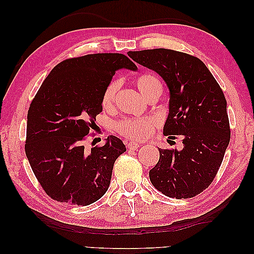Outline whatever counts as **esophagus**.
I'll list each match as a JSON object with an SVG mask.
<instances>
[{
  "mask_svg": "<svg viewBox=\"0 0 254 254\" xmlns=\"http://www.w3.org/2000/svg\"><path fill=\"white\" fill-rule=\"evenodd\" d=\"M127 147L131 149V150H136V149L138 148V143H136V142L130 141V142H128V143H127Z\"/></svg>",
  "mask_w": 254,
  "mask_h": 254,
  "instance_id": "obj_1",
  "label": "esophagus"
}]
</instances>
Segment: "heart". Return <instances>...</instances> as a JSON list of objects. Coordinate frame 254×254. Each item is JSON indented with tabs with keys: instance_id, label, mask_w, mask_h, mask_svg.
<instances>
[{
	"instance_id": "1",
	"label": "heart",
	"mask_w": 254,
	"mask_h": 254,
	"mask_svg": "<svg viewBox=\"0 0 254 254\" xmlns=\"http://www.w3.org/2000/svg\"><path fill=\"white\" fill-rule=\"evenodd\" d=\"M135 83L147 99L155 93H162V82L156 75L142 74L137 76ZM119 86L120 82L118 79H112L107 83L102 95V105L104 109L111 110L116 105ZM156 126H157V120L155 118H125L117 124V130L128 138L143 140L154 133Z\"/></svg>"
}]
</instances>
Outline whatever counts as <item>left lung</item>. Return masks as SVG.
<instances>
[{"mask_svg": "<svg viewBox=\"0 0 254 254\" xmlns=\"http://www.w3.org/2000/svg\"><path fill=\"white\" fill-rule=\"evenodd\" d=\"M128 57L161 75L170 90L166 136L180 135L182 150L161 149L149 178L156 190L189 199L213 183L230 141L227 100L200 59L165 48L128 52Z\"/></svg>", "mask_w": 254, "mask_h": 254, "instance_id": "obj_1", "label": "left lung"}]
</instances>
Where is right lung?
<instances>
[{
	"mask_svg": "<svg viewBox=\"0 0 254 254\" xmlns=\"http://www.w3.org/2000/svg\"><path fill=\"white\" fill-rule=\"evenodd\" d=\"M121 68L136 70L126 55L88 54L52 69L27 112L25 154L48 196L89 206L109 190L116 159L126 151L111 135L104 145L84 150L83 141L103 111L102 95Z\"/></svg>",
	"mask_w": 254,
	"mask_h": 254,
	"instance_id": "obj_1",
	"label": "right lung"
}]
</instances>
